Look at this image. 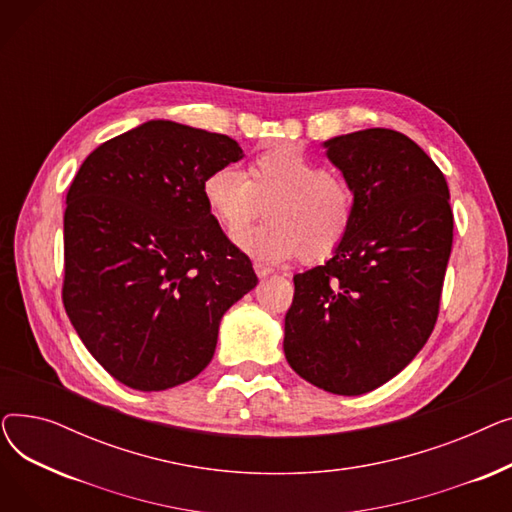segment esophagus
<instances>
[{"label": "esophagus", "mask_w": 512, "mask_h": 512, "mask_svg": "<svg viewBox=\"0 0 512 512\" xmlns=\"http://www.w3.org/2000/svg\"><path fill=\"white\" fill-rule=\"evenodd\" d=\"M253 267H255V274H257V278H259V280H263V278H267V276L272 274L270 267H265V265H261V263H255Z\"/></svg>", "instance_id": "1"}]
</instances>
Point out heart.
Masks as SVG:
<instances>
[{
    "label": "heart",
    "instance_id": "1",
    "mask_svg": "<svg viewBox=\"0 0 512 512\" xmlns=\"http://www.w3.org/2000/svg\"><path fill=\"white\" fill-rule=\"evenodd\" d=\"M201 193L218 224L236 234L267 207L270 224L236 236V245L259 263L276 265L303 257L324 261L338 251L353 224L355 199L348 184L297 149L259 153L247 176L218 168L205 176Z\"/></svg>",
    "mask_w": 512,
    "mask_h": 512
}]
</instances>
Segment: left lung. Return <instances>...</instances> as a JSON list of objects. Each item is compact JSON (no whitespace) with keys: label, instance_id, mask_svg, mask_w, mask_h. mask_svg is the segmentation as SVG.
<instances>
[{"label":"left lung","instance_id":"obj_1","mask_svg":"<svg viewBox=\"0 0 512 512\" xmlns=\"http://www.w3.org/2000/svg\"><path fill=\"white\" fill-rule=\"evenodd\" d=\"M355 199L351 230L297 274L284 355L309 384L359 396L405 369L432 334L452 249L448 184L402 132L367 128L324 141Z\"/></svg>","mask_w":512,"mask_h":512}]
</instances>
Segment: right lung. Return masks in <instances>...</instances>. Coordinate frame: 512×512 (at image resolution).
<instances>
[{
  "label": "right lung",
  "mask_w": 512,
  "mask_h": 512,
  "mask_svg": "<svg viewBox=\"0 0 512 512\" xmlns=\"http://www.w3.org/2000/svg\"><path fill=\"white\" fill-rule=\"evenodd\" d=\"M226 134L149 120L99 145L64 213V307L95 361L141 392L213 359L224 313L257 286L205 205L207 174L238 161Z\"/></svg>",
  "instance_id": "obj_1"
}]
</instances>
